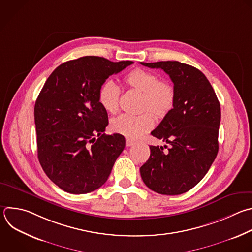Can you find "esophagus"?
Masks as SVG:
<instances>
[{
	"mask_svg": "<svg viewBox=\"0 0 252 252\" xmlns=\"http://www.w3.org/2000/svg\"><path fill=\"white\" fill-rule=\"evenodd\" d=\"M134 144H135L134 141H132V140L126 138V146H132V145H134Z\"/></svg>",
	"mask_w": 252,
	"mask_h": 252,
	"instance_id": "obj_1",
	"label": "esophagus"
}]
</instances>
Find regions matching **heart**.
<instances>
[{
  "instance_id": "heart-1",
  "label": "heart",
  "mask_w": 252,
  "mask_h": 252,
  "mask_svg": "<svg viewBox=\"0 0 252 252\" xmlns=\"http://www.w3.org/2000/svg\"><path fill=\"white\" fill-rule=\"evenodd\" d=\"M127 85L141 93V109L148 110L140 115L122 114L112 121V129L128 139H137L154 126V116L164 118L168 115L175 103V89L169 82L148 70L135 68L126 79ZM121 89L112 81H106L99 91V103L109 113L115 114L120 107Z\"/></svg>"
}]
</instances>
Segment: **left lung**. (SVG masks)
<instances>
[{
	"mask_svg": "<svg viewBox=\"0 0 252 252\" xmlns=\"http://www.w3.org/2000/svg\"><path fill=\"white\" fill-rule=\"evenodd\" d=\"M140 64L162 69L175 89L172 111L151 132L170 147L164 151L162 146H149L150 156L140 167V175L144 184L158 194L180 195L204 178L216 159L220 102L207 77L191 65L178 61Z\"/></svg>",
	"mask_w": 252,
	"mask_h": 252,
	"instance_id": "8db88e82",
	"label": "left lung"
}]
</instances>
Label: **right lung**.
<instances>
[{
	"label": "right lung",
	"instance_id": "1",
	"mask_svg": "<svg viewBox=\"0 0 252 252\" xmlns=\"http://www.w3.org/2000/svg\"><path fill=\"white\" fill-rule=\"evenodd\" d=\"M132 63L84 56L62 63L47 78L34 106L37 157L63 191L86 194L108 180L126 139L104 133L109 121L99 91L111 75Z\"/></svg>",
	"mask_w": 252,
	"mask_h": 252
}]
</instances>
